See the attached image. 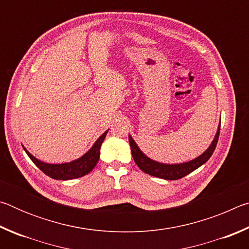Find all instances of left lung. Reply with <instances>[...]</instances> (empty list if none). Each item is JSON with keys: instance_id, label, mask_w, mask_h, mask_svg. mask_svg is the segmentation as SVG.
I'll return each instance as SVG.
<instances>
[{"instance_id": "left-lung-1", "label": "left lung", "mask_w": 249, "mask_h": 249, "mask_svg": "<svg viewBox=\"0 0 249 249\" xmlns=\"http://www.w3.org/2000/svg\"><path fill=\"white\" fill-rule=\"evenodd\" d=\"M220 127L221 123L218 124L217 132L215 134V137L211 142L209 148L206 149L203 154L200 155L199 157L190 160V161L182 162V163H162L155 161V160L150 159L149 157L142 153L140 149V147L137 146L136 142L132 138L130 135H128V141L130 145V149H132V155L134 158V161L136 162V165L140 167L142 171H144L145 174H148L150 176L157 177V178H161L165 180H178L183 178L190 172L195 171L197 168L201 167L203 163H205L212 156L214 149H215L218 136H220Z\"/></svg>"}]
</instances>
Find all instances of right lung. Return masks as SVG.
Returning a JSON list of instances; mask_svg holds the SVG:
<instances>
[{
    "label": "right lung",
    "mask_w": 249,
    "mask_h": 249,
    "mask_svg": "<svg viewBox=\"0 0 249 249\" xmlns=\"http://www.w3.org/2000/svg\"><path fill=\"white\" fill-rule=\"evenodd\" d=\"M108 132H104L101 136L96 140L94 145L91 147V148L87 151L86 154L81 157L72 160L70 162H65V163H47L41 161V160L37 159L36 157L29 153V151L23 147L24 150L26 151L28 157L32 159V161L35 163V165L39 168V169L44 172L45 175L56 180H71L75 178H80V177H83L89 174L93 168L96 166L99 159H100V148L101 145L104 141L105 136Z\"/></svg>",
    "instance_id": "right-lung-1"
}]
</instances>
